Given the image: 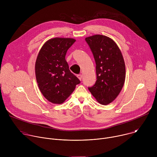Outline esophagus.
Wrapping results in <instances>:
<instances>
[{"label":"esophagus","mask_w":157,"mask_h":157,"mask_svg":"<svg viewBox=\"0 0 157 157\" xmlns=\"http://www.w3.org/2000/svg\"><path fill=\"white\" fill-rule=\"evenodd\" d=\"M78 78H79V80H81V79H82V75H81V74H80V75H78Z\"/></svg>","instance_id":"1"}]
</instances>
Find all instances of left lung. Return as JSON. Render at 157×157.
Here are the masks:
<instances>
[{
    "label": "left lung",
    "instance_id": "1",
    "mask_svg": "<svg viewBox=\"0 0 157 157\" xmlns=\"http://www.w3.org/2000/svg\"><path fill=\"white\" fill-rule=\"evenodd\" d=\"M96 62L97 80L88 89L101 104L113 102L119 94L125 79L124 60L117 44L111 38L95 35L85 38Z\"/></svg>",
    "mask_w": 157,
    "mask_h": 157
}]
</instances>
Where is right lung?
<instances>
[{
    "mask_svg": "<svg viewBox=\"0 0 157 157\" xmlns=\"http://www.w3.org/2000/svg\"><path fill=\"white\" fill-rule=\"evenodd\" d=\"M73 38H55L41 47L35 63L36 79L43 96L54 104H61L81 82L69 70L65 59Z\"/></svg>",
    "mask_w": 157,
    "mask_h": 157,
    "instance_id": "right-lung-1",
    "label": "right lung"
}]
</instances>
